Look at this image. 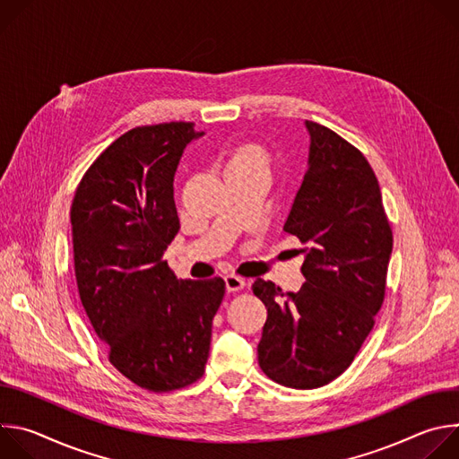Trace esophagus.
Listing matches in <instances>:
<instances>
[{"label":"esophagus","mask_w":459,"mask_h":459,"mask_svg":"<svg viewBox=\"0 0 459 459\" xmlns=\"http://www.w3.org/2000/svg\"><path fill=\"white\" fill-rule=\"evenodd\" d=\"M245 285H247V281L243 278H239V276H234V274H227L225 276V287H227L229 292H238Z\"/></svg>","instance_id":"34e87169"}]
</instances>
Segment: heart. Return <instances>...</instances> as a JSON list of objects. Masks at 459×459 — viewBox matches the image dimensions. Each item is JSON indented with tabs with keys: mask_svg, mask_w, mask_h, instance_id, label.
Listing matches in <instances>:
<instances>
[{
	"mask_svg": "<svg viewBox=\"0 0 459 459\" xmlns=\"http://www.w3.org/2000/svg\"><path fill=\"white\" fill-rule=\"evenodd\" d=\"M230 163H259V165L267 167V152L261 149L259 145L247 143V145H241L234 152Z\"/></svg>",
	"mask_w": 459,
	"mask_h": 459,
	"instance_id": "obj_1",
	"label": "heart"
}]
</instances>
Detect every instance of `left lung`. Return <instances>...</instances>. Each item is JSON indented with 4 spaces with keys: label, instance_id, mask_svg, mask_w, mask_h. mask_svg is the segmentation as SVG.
<instances>
[{
    "label": "left lung",
    "instance_id": "1",
    "mask_svg": "<svg viewBox=\"0 0 459 459\" xmlns=\"http://www.w3.org/2000/svg\"><path fill=\"white\" fill-rule=\"evenodd\" d=\"M303 183L283 230L305 247L299 292L255 280L267 307L257 363L273 381L316 388L349 368L385 298L392 230L365 156L314 121Z\"/></svg>",
    "mask_w": 459,
    "mask_h": 459
}]
</instances>
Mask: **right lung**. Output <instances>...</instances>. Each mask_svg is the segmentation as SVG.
Returning <instances> with one entry per match:
<instances>
[{"instance_id":"1","label":"right lung","mask_w":459,"mask_h":459,"mask_svg":"<svg viewBox=\"0 0 459 459\" xmlns=\"http://www.w3.org/2000/svg\"><path fill=\"white\" fill-rule=\"evenodd\" d=\"M192 123L136 126L85 172L71 209L82 305L110 363L167 392L200 379L225 281L178 280L163 252L179 230L174 174Z\"/></svg>"}]
</instances>
